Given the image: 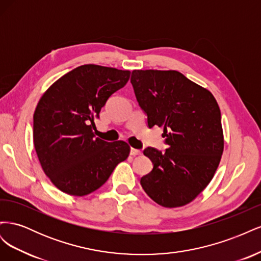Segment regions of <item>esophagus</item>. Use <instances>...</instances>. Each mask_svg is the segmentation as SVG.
<instances>
[{
    "label": "esophagus",
    "mask_w": 261,
    "mask_h": 261,
    "mask_svg": "<svg viewBox=\"0 0 261 261\" xmlns=\"http://www.w3.org/2000/svg\"><path fill=\"white\" fill-rule=\"evenodd\" d=\"M132 155H138L141 153L140 150L138 149H134V148H130V152H129Z\"/></svg>",
    "instance_id": "obj_1"
}]
</instances>
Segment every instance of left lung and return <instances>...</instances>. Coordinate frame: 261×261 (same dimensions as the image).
<instances>
[{
    "label": "left lung",
    "instance_id": "obj_1",
    "mask_svg": "<svg viewBox=\"0 0 261 261\" xmlns=\"http://www.w3.org/2000/svg\"><path fill=\"white\" fill-rule=\"evenodd\" d=\"M130 83L148 127H163L168 145L164 151L144 150L153 168L140 185L160 206H184L206 188L220 163V108L210 91L177 70H133Z\"/></svg>",
    "mask_w": 261,
    "mask_h": 261
}]
</instances>
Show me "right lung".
<instances>
[{"label": "right lung", "instance_id": "obj_1", "mask_svg": "<svg viewBox=\"0 0 261 261\" xmlns=\"http://www.w3.org/2000/svg\"><path fill=\"white\" fill-rule=\"evenodd\" d=\"M129 70L93 64L70 70L44 92L34 114V145L44 173L60 191L85 196L103 185L129 146L94 136V118L128 82Z\"/></svg>", "mask_w": 261, "mask_h": 261}]
</instances>
